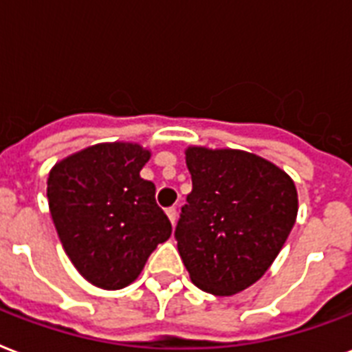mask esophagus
<instances>
[{
  "label": "esophagus",
  "instance_id": "esophagus-1",
  "mask_svg": "<svg viewBox=\"0 0 352 352\" xmlns=\"http://www.w3.org/2000/svg\"><path fill=\"white\" fill-rule=\"evenodd\" d=\"M166 214H168V218H170L171 223H175V221H177V208H175V206H170V208L166 210Z\"/></svg>",
  "mask_w": 352,
  "mask_h": 352
}]
</instances>
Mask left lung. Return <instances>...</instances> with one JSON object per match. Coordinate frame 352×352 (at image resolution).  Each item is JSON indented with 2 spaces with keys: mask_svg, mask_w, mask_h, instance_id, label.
<instances>
[{
  "mask_svg": "<svg viewBox=\"0 0 352 352\" xmlns=\"http://www.w3.org/2000/svg\"><path fill=\"white\" fill-rule=\"evenodd\" d=\"M192 192L175 227L192 283L232 295L258 280L297 218L294 181L264 158L236 149L190 147Z\"/></svg>",
  "mask_w": 352,
  "mask_h": 352,
  "instance_id": "8db88e82",
  "label": "left lung"
}]
</instances>
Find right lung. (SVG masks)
<instances>
[{"mask_svg":"<svg viewBox=\"0 0 352 352\" xmlns=\"http://www.w3.org/2000/svg\"><path fill=\"white\" fill-rule=\"evenodd\" d=\"M147 160L140 146L116 142L75 153L51 170V218L69 260L94 286L131 284L171 236L155 184L140 177Z\"/></svg>","mask_w":352,"mask_h":352,"instance_id":"right-lung-1","label":"right lung"}]
</instances>
